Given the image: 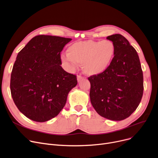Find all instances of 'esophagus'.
I'll return each instance as SVG.
<instances>
[{"mask_svg": "<svg viewBox=\"0 0 158 158\" xmlns=\"http://www.w3.org/2000/svg\"><path fill=\"white\" fill-rule=\"evenodd\" d=\"M82 79H83V78H82V77H81L80 75H78V76H77V80H78V82L80 81Z\"/></svg>", "mask_w": 158, "mask_h": 158, "instance_id": "34e87169", "label": "esophagus"}]
</instances>
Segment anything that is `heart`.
I'll use <instances>...</instances> for the list:
<instances>
[{
  "mask_svg": "<svg viewBox=\"0 0 158 158\" xmlns=\"http://www.w3.org/2000/svg\"><path fill=\"white\" fill-rule=\"evenodd\" d=\"M116 51L113 42L109 40H91L74 42L67 48V55H62V62L82 64L87 76H98L106 71L112 63Z\"/></svg>",
  "mask_w": 158,
  "mask_h": 158,
  "instance_id": "1",
  "label": "heart"
}]
</instances>
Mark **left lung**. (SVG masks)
<instances>
[{"instance_id":"left-lung-1","label":"left lung","mask_w":158,"mask_h":158,"mask_svg":"<svg viewBox=\"0 0 158 158\" xmlns=\"http://www.w3.org/2000/svg\"><path fill=\"white\" fill-rule=\"evenodd\" d=\"M107 39L115 44L114 56L106 71L88 78L90 100L99 115L121 121L138 107L143 93V76L138 55L129 42L119 34Z\"/></svg>"}]
</instances>
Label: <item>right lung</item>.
<instances>
[{
    "label": "right lung",
    "mask_w": 158,
    "mask_h": 158,
    "mask_svg": "<svg viewBox=\"0 0 158 158\" xmlns=\"http://www.w3.org/2000/svg\"><path fill=\"white\" fill-rule=\"evenodd\" d=\"M71 40L38 35L18 53L11 74V93L18 109L30 119L45 122L56 116L77 85L76 75L60 65V52Z\"/></svg>",
    "instance_id": "add662e5"
}]
</instances>
